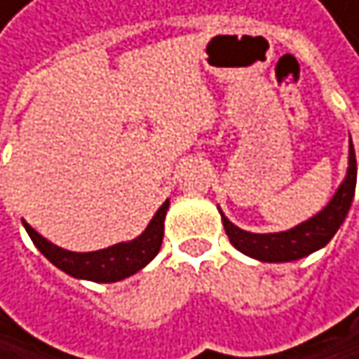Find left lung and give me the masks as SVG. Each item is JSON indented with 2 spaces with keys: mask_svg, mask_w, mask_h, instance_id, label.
<instances>
[{
  "mask_svg": "<svg viewBox=\"0 0 359 359\" xmlns=\"http://www.w3.org/2000/svg\"><path fill=\"white\" fill-rule=\"evenodd\" d=\"M355 180H358L355 151H353V145H349L347 177L337 189V193L332 195V199L328 201V205L320 210L316 216L297 224L291 231L259 235V233H248V231L235 226L220 212L224 231L237 250L250 257L259 259V262H293V259L306 257V255L324 248L334 237L339 226L343 224V220L349 212L353 193H355Z\"/></svg>",
  "mask_w": 359,
  "mask_h": 359,
  "instance_id": "obj_1",
  "label": "left lung"
}]
</instances>
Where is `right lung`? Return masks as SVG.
Masks as SVG:
<instances>
[{"instance_id": "add662e5", "label": "right lung", "mask_w": 359, "mask_h": 359, "mask_svg": "<svg viewBox=\"0 0 359 359\" xmlns=\"http://www.w3.org/2000/svg\"><path fill=\"white\" fill-rule=\"evenodd\" d=\"M168 205H170V201L166 199L162 203V208L156 212V216L151 218V222L147 224V229L137 239L126 241V243H116L106 250L87 251V253L62 250V248L53 245L51 241H47L45 237H41L31 224H27V222H22V224H25L29 237L33 239L36 250L41 251L55 268H60L66 274L81 278V280L116 283V280H122V278L139 272L158 255V251L162 248V239H164V218H166Z\"/></svg>"}]
</instances>
